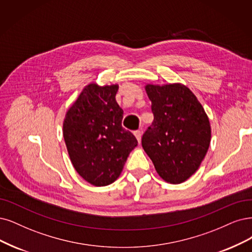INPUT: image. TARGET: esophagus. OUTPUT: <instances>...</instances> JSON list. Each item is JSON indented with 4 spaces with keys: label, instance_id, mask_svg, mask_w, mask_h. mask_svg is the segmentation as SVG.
Wrapping results in <instances>:
<instances>
[{
    "label": "esophagus",
    "instance_id": "1",
    "mask_svg": "<svg viewBox=\"0 0 252 252\" xmlns=\"http://www.w3.org/2000/svg\"><path fill=\"white\" fill-rule=\"evenodd\" d=\"M134 135H135V137L137 138L138 142L140 143V142H141V132H140V131H135V132H134Z\"/></svg>",
    "mask_w": 252,
    "mask_h": 252
}]
</instances>
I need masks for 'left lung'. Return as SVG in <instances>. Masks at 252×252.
Listing matches in <instances>:
<instances>
[{
  "instance_id": "8db88e82",
  "label": "left lung",
  "mask_w": 252,
  "mask_h": 252,
  "mask_svg": "<svg viewBox=\"0 0 252 252\" xmlns=\"http://www.w3.org/2000/svg\"><path fill=\"white\" fill-rule=\"evenodd\" d=\"M145 90L154 121L142 136V147L161 178L181 184L196 171L211 142L210 120L194 93L180 83Z\"/></svg>"
}]
</instances>
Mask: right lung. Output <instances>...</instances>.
Segmentation results:
<instances>
[{
  "label": "right lung",
  "instance_id": "add662e5",
  "mask_svg": "<svg viewBox=\"0 0 252 252\" xmlns=\"http://www.w3.org/2000/svg\"><path fill=\"white\" fill-rule=\"evenodd\" d=\"M118 85L90 83L66 112L63 137L74 169L89 184L115 182L127 157L138 145L121 126L124 111L115 99Z\"/></svg>",
  "mask_w": 252,
  "mask_h": 252
}]
</instances>
